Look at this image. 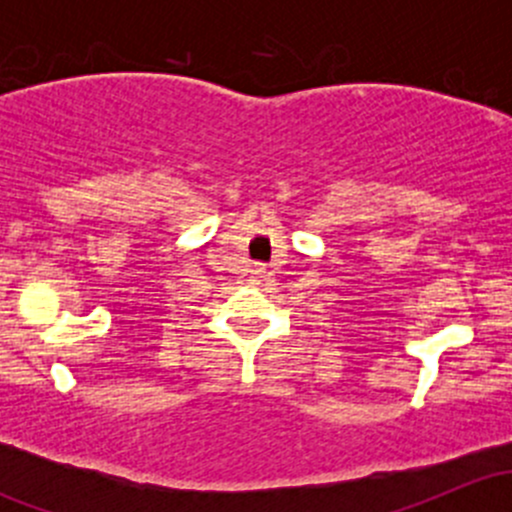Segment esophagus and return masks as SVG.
<instances>
[{
    "mask_svg": "<svg viewBox=\"0 0 512 512\" xmlns=\"http://www.w3.org/2000/svg\"><path fill=\"white\" fill-rule=\"evenodd\" d=\"M270 277V272H267V267H255V280H267Z\"/></svg>",
    "mask_w": 512,
    "mask_h": 512,
    "instance_id": "1",
    "label": "esophagus"
}]
</instances>
